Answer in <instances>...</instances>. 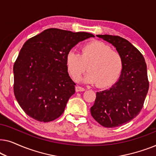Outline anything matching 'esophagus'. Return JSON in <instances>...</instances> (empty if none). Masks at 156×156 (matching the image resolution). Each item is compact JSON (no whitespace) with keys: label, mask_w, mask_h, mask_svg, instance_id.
<instances>
[{"label":"esophagus","mask_w":156,"mask_h":156,"mask_svg":"<svg viewBox=\"0 0 156 156\" xmlns=\"http://www.w3.org/2000/svg\"><path fill=\"white\" fill-rule=\"evenodd\" d=\"M75 89H76V92H79V91H85V89L83 88V87H80V86H76Z\"/></svg>","instance_id":"obj_1"}]
</instances>
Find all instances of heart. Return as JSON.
<instances>
[{"mask_svg": "<svg viewBox=\"0 0 156 156\" xmlns=\"http://www.w3.org/2000/svg\"><path fill=\"white\" fill-rule=\"evenodd\" d=\"M67 66L74 80H77L88 69L89 72L82 78L83 82L97 84L99 87H107L120 76L123 59L121 55L112 50L108 44L94 41L82 47L81 55L70 51L67 56Z\"/></svg>", "mask_w": 156, "mask_h": 156, "instance_id": "1", "label": "heart"}]
</instances>
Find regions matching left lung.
<instances>
[{"label": "left lung", "instance_id": "obj_1", "mask_svg": "<svg viewBox=\"0 0 156 156\" xmlns=\"http://www.w3.org/2000/svg\"><path fill=\"white\" fill-rule=\"evenodd\" d=\"M116 48L123 59V69L110 88L97 92L91 114L106 128L121 126L137 116L149 88L147 66L143 55L131 42L119 36L97 35Z\"/></svg>", "mask_w": 156, "mask_h": 156}]
</instances>
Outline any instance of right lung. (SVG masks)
<instances>
[{
  "mask_svg": "<svg viewBox=\"0 0 156 156\" xmlns=\"http://www.w3.org/2000/svg\"><path fill=\"white\" fill-rule=\"evenodd\" d=\"M89 37L94 35L50 28L25 42L13 66V89L25 114L40 122L62 114L75 93V83L67 72V54Z\"/></svg>",
  "mask_w": 156,
  "mask_h": 156,
  "instance_id": "1",
  "label": "right lung"
}]
</instances>
